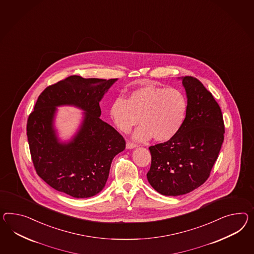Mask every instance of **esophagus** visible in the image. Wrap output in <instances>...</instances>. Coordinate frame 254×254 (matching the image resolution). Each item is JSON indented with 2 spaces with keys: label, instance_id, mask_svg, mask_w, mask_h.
Wrapping results in <instances>:
<instances>
[{
  "label": "esophagus",
  "instance_id": "obj_1",
  "mask_svg": "<svg viewBox=\"0 0 254 254\" xmlns=\"http://www.w3.org/2000/svg\"><path fill=\"white\" fill-rule=\"evenodd\" d=\"M136 143H131V142H129V141L126 143V148H127V149H132V148H134V147H136Z\"/></svg>",
  "mask_w": 254,
  "mask_h": 254
}]
</instances>
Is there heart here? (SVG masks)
Here are the masks:
<instances>
[{
    "mask_svg": "<svg viewBox=\"0 0 254 254\" xmlns=\"http://www.w3.org/2000/svg\"><path fill=\"white\" fill-rule=\"evenodd\" d=\"M187 110L188 102L182 91L149 84L130 92L127 99L116 98L110 114L118 129L125 133L140 122L142 125L133 133L135 140L143 142L154 137L156 142H167L181 130Z\"/></svg>",
    "mask_w": 254,
    "mask_h": 254,
    "instance_id": "b5f03b06",
    "label": "heart"
}]
</instances>
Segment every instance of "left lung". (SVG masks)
<instances>
[{
    "mask_svg": "<svg viewBox=\"0 0 254 254\" xmlns=\"http://www.w3.org/2000/svg\"><path fill=\"white\" fill-rule=\"evenodd\" d=\"M188 110L182 127L165 143L150 146L147 180L166 196L186 194L208 179L224 141L221 109L213 95L192 76L182 77Z\"/></svg>",
    "mask_w": 254,
    "mask_h": 254,
    "instance_id": "8db88e82",
    "label": "left lung"
}]
</instances>
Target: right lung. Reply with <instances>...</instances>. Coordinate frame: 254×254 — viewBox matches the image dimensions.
Masks as SVG:
<instances>
[{"label":"right lung","instance_id":"1","mask_svg":"<svg viewBox=\"0 0 254 254\" xmlns=\"http://www.w3.org/2000/svg\"><path fill=\"white\" fill-rule=\"evenodd\" d=\"M117 79L72 75L46 87L29 114L26 135L37 174L58 191L74 198L98 194L109 178L114 156L125 149V140L99 119V102ZM74 104L85 118L78 134L59 143L53 129L56 107Z\"/></svg>","mask_w":254,"mask_h":254}]
</instances>
